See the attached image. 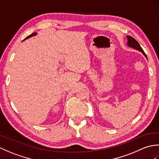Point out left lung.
<instances>
[{"mask_svg": "<svg viewBox=\"0 0 159 159\" xmlns=\"http://www.w3.org/2000/svg\"><path fill=\"white\" fill-rule=\"evenodd\" d=\"M127 39H128V43L127 44L128 46L132 47V48H133L134 49H136L137 50H139V51L142 52L143 55H145V57L147 58V56L146 55V53L144 52V51L143 50V49L141 48V47L140 46V45L139 44V43L137 42L136 39H134L133 37L131 36H127Z\"/></svg>", "mask_w": 159, "mask_h": 159, "instance_id": "8db88e82", "label": "left lung"}]
</instances>
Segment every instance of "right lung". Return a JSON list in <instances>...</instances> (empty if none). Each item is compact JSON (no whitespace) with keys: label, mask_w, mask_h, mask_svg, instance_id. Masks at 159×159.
<instances>
[{"label":"right lung","mask_w":159,"mask_h":159,"mask_svg":"<svg viewBox=\"0 0 159 159\" xmlns=\"http://www.w3.org/2000/svg\"><path fill=\"white\" fill-rule=\"evenodd\" d=\"M36 35V33H32L31 35H29L28 37H26V38L25 39H27V38H31V37H32V36H34V35ZM24 39V40H25Z\"/></svg>","instance_id":"1"}]
</instances>
